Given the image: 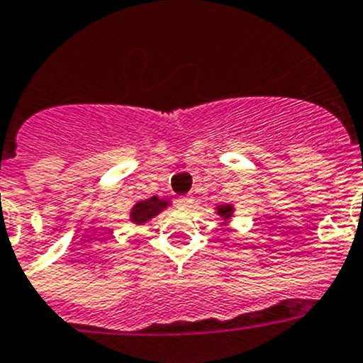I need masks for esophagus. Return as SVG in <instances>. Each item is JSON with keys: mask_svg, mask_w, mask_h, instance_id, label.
Masks as SVG:
<instances>
[{"mask_svg": "<svg viewBox=\"0 0 363 363\" xmlns=\"http://www.w3.org/2000/svg\"><path fill=\"white\" fill-rule=\"evenodd\" d=\"M195 203V196L193 195H186V196H181V199L177 200V207L179 209H189V207Z\"/></svg>", "mask_w": 363, "mask_h": 363, "instance_id": "34e87169", "label": "esophagus"}]
</instances>
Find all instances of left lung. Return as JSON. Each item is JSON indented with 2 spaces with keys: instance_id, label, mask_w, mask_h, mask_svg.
Instances as JSON below:
<instances>
[{
  "instance_id": "8db88e82",
  "label": "left lung",
  "mask_w": 363,
  "mask_h": 363,
  "mask_svg": "<svg viewBox=\"0 0 363 363\" xmlns=\"http://www.w3.org/2000/svg\"><path fill=\"white\" fill-rule=\"evenodd\" d=\"M216 211L223 220H228V218L232 216V213H234V207H232L230 203H225V206H218Z\"/></svg>"
}]
</instances>
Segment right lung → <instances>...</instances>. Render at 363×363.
Here are the masks:
<instances>
[{
	"label": "right lung",
	"instance_id": "obj_1",
	"mask_svg": "<svg viewBox=\"0 0 363 363\" xmlns=\"http://www.w3.org/2000/svg\"><path fill=\"white\" fill-rule=\"evenodd\" d=\"M167 206H168V202L157 199V196L142 200V202L135 203V207H133L131 221H133V223H136V225L147 223L150 218H154L156 214H160L161 211H163Z\"/></svg>",
	"mask_w": 363,
	"mask_h": 363
}]
</instances>
